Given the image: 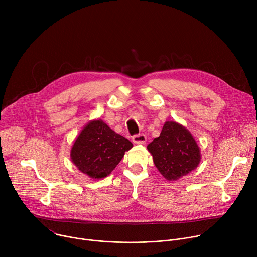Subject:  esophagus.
Wrapping results in <instances>:
<instances>
[{
	"instance_id": "esophagus-1",
	"label": "esophagus",
	"mask_w": 257,
	"mask_h": 257,
	"mask_svg": "<svg viewBox=\"0 0 257 257\" xmlns=\"http://www.w3.org/2000/svg\"><path fill=\"white\" fill-rule=\"evenodd\" d=\"M132 140L135 144H144L146 142V136L144 134H135Z\"/></svg>"
}]
</instances>
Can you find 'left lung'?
I'll return each mask as SVG.
<instances>
[{
	"label": "left lung",
	"mask_w": 257,
	"mask_h": 257,
	"mask_svg": "<svg viewBox=\"0 0 257 257\" xmlns=\"http://www.w3.org/2000/svg\"><path fill=\"white\" fill-rule=\"evenodd\" d=\"M148 150L160 173L168 181H176L197 168L200 150L192 134L177 122L165 123L159 137L155 138Z\"/></svg>",
	"instance_id": "8db88e82"
}]
</instances>
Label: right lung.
<instances>
[{"instance_id":"right-lung-1","label":"right lung","mask_w":257,"mask_h":257,"mask_svg":"<svg viewBox=\"0 0 257 257\" xmlns=\"http://www.w3.org/2000/svg\"><path fill=\"white\" fill-rule=\"evenodd\" d=\"M133 146L101 120L90 121L79 133L71 149V160L80 172L92 179L111 174Z\"/></svg>"}]
</instances>
